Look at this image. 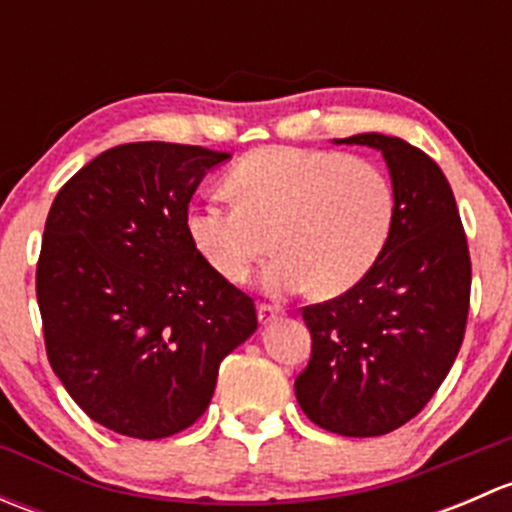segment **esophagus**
Listing matches in <instances>:
<instances>
[{
    "label": "esophagus",
    "mask_w": 512,
    "mask_h": 512,
    "mask_svg": "<svg viewBox=\"0 0 512 512\" xmlns=\"http://www.w3.org/2000/svg\"><path fill=\"white\" fill-rule=\"evenodd\" d=\"M280 314H282V309L275 307V304H265V302H262L260 307H257V319H260V324L275 322V319L280 317Z\"/></svg>",
    "instance_id": "34e87169"
}]
</instances>
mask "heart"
Segmentation results:
<instances>
[{"mask_svg":"<svg viewBox=\"0 0 512 512\" xmlns=\"http://www.w3.org/2000/svg\"><path fill=\"white\" fill-rule=\"evenodd\" d=\"M227 188L237 203L190 208V237L220 277L242 282L275 235L280 257L262 282L277 294L307 287L319 297L349 292L374 270L394 227V185L359 156L260 148L232 165Z\"/></svg>","mask_w":512,"mask_h":512,"instance_id":"b5f03b06","label":"heart"}]
</instances>
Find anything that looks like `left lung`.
<instances>
[{"instance_id":"left-lung-1","label":"left lung","mask_w":512,"mask_h":512,"mask_svg":"<svg viewBox=\"0 0 512 512\" xmlns=\"http://www.w3.org/2000/svg\"><path fill=\"white\" fill-rule=\"evenodd\" d=\"M337 143L381 151L396 195L394 227L359 285L302 309L312 356L294 394L324 431L384 436L431 401L456 361L471 307V252L436 160L381 133Z\"/></svg>"}]
</instances>
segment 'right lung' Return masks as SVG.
I'll return each instance as SVG.
<instances>
[{"label":"right lung","mask_w":512,"mask_h":512,"mask_svg":"<svg viewBox=\"0 0 512 512\" xmlns=\"http://www.w3.org/2000/svg\"><path fill=\"white\" fill-rule=\"evenodd\" d=\"M230 153L146 141L103 151L51 203L36 262L49 364L101 426L156 441L208 409L255 302L188 232L200 180Z\"/></svg>","instance_id":"right-lung-1"}]
</instances>
